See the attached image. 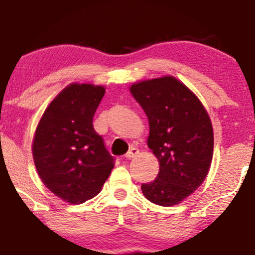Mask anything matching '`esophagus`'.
I'll return each mask as SVG.
<instances>
[{
  "instance_id": "esophagus-1",
  "label": "esophagus",
  "mask_w": 255,
  "mask_h": 255,
  "mask_svg": "<svg viewBox=\"0 0 255 255\" xmlns=\"http://www.w3.org/2000/svg\"><path fill=\"white\" fill-rule=\"evenodd\" d=\"M138 154H139V150H138V148H134V146H132V148H130L129 150L127 151V154H126V158L132 159V158H134V156H137Z\"/></svg>"
}]
</instances>
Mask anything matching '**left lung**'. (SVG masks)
Segmentation results:
<instances>
[{"instance_id":"1","label":"left lung","mask_w":255,"mask_h":255,"mask_svg":"<svg viewBox=\"0 0 255 255\" xmlns=\"http://www.w3.org/2000/svg\"><path fill=\"white\" fill-rule=\"evenodd\" d=\"M129 91L149 121V149L159 161L156 179L142 185L144 196L174 206L206 179L213 155L210 116L196 95L174 76L144 80Z\"/></svg>"}]
</instances>
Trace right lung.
Masks as SVG:
<instances>
[{
    "instance_id": "right-lung-1",
    "label": "right lung",
    "mask_w": 255,
    "mask_h": 255,
    "mask_svg": "<svg viewBox=\"0 0 255 255\" xmlns=\"http://www.w3.org/2000/svg\"><path fill=\"white\" fill-rule=\"evenodd\" d=\"M105 92L99 85H68L49 104L35 129L32 153L38 175L68 204L96 196L115 166L92 126Z\"/></svg>"
}]
</instances>
